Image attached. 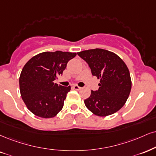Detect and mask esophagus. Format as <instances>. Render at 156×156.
Returning <instances> with one entry per match:
<instances>
[{"label": "esophagus", "instance_id": "34e87169", "mask_svg": "<svg viewBox=\"0 0 156 156\" xmlns=\"http://www.w3.org/2000/svg\"><path fill=\"white\" fill-rule=\"evenodd\" d=\"M73 87H74V89L76 90H80L82 89V87H79V86H77V85H74Z\"/></svg>", "mask_w": 156, "mask_h": 156}]
</instances>
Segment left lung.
<instances>
[{
    "instance_id": "1",
    "label": "left lung",
    "mask_w": 156,
    "mask_h": 156,
    "mask_svg": "<svg viewBox=\"0 0 156 156\" xmlns=\"http://www.w3.org/2000/svg\"><path fill=\"white\" fill-rule=\"evenodd\" d=\"M87 63L93 76L100 79L99 89L92 90L84 104L94 114L105 116L125 104L132 88L129 69L120 57L106 50L96 48L77 53Z\"/></svg>"
}]
</instances>
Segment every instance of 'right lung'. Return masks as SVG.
Returning <instances> with one entry per match:
<instances>
[{
    "mask_svg": "<svg viewBox=\"0 0 156 156\" xmlns=\"http://www.w3.org/2000/svg\"><path fill=\"white\" fill-rule=\"evenodd\" d=\"M76 53L43 52L34 55L24 65L19 77V87L23 101L36 116L52 118L63 106L71 87L54 83L62 75L69 60Z\"/></svg>",
    "mask_w": 156,
    "mask_h": 156,
    "instance_id": "obj_1",
    "label": "right lung"
}]
</instances>
